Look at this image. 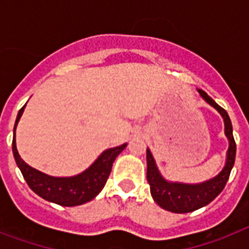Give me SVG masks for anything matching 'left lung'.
Instances as JSON below:
<instances>
[{
    "label": "left lung",
    "instance_id": "obj_1",
    "mask_svg": "<svg viewBox=\"0 0 249 249\" xmlns=\"http://www.w3.org/2000/svg\"><path fill=\"white\" fill-rule=\"evenodd\" d=\"M199 93L209 105L213 106L218 112L222 115L225 121V133L229 138V151L226 165L217 177L212 178L207 182L199 185H185V183H172L166 182L155 165V160L152 158L151 152L147 148V182L151 190V195L156 204L160 205L165 211L174 213H187L196 211V209L209 204L220 193L224 190L230 172L235 161L236 144L232 137V125L228 112L221 106H218L208 94L199 90Z\"/></svg>",
    "mask_w": 249,
    "mask_h": 249
}]
</instances>
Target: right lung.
<instances>
[{
    "label": "right lung",
    "mask_w": 249,
    "mask_h": 249,
    "mask_svg": "<svg viewBox=\"0 0 249 249\" xmlns=\"http://www.w3.org/2000/svg\"><path fill=\"white\" fill-rule=\"evenodd\" d=\"M24 107L19 109L15 126H14L13 154L21 174L31 190L45 200L63 205V207L81 205L86 201L94 199L105 187L109 173H111L113 161L116 159V156L126 147V143L117 146V147L108 148L105 152H102L101 156L94 161L89 169H86L85 172L77 174L75 177H50L48 174L41 173L32 166H29L27 163H24L18 154L17 144H15V128H17L21 113L24 111Z\"/></svg>",
    "instance_id": "right-lung-1"
}]
</instances>
